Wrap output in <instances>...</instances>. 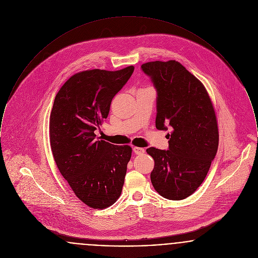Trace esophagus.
<instances>
[{
	"label": "esophagus",
	"instance_id": "obj_1",
	"mask_svg": "<svg viewBox=\"0 0 258 258\" xmlns=\"http://www.w3.org/2000/svg\"><path fill=\"white\" fill-rule=\"evenodd\" d=\"M133 151L135 152V154L137 155H140V154H143V153H145V149H143V148H138V147H135L134 149H133Z\"/></svg>",
	"mask_w": 258,
	"mask_h": 258
}]
</instances>
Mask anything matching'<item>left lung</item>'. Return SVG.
I'll return each mask as SVG.
<instances>
[{
	"mask_svg": "<svg viewBox=\"0 0 258 258\" xmlns=\"http://www.w3.org/2000/svg\"><path fill=\"white\" fill-rule=\"evenodd\" d=\"M142 70L157 91L156 128L173 129L168 150L147 149L154 160L151 183L164 198L182 200L201 185L217 154L215 109L203 83L179 62H148Z\"/></svg>",
	"mask_w": 258,
	"mask_h": 258,
	"instance_id": "8db88e82",
	"label": "left lung"
}]
</instances>
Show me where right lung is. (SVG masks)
I'll return each instance as SVG.
<instances>
[{
  "instance_id": "right-lung-1",
  "label": "right lung",
  "mask_w": 258,
  "mask_h": 258,
  "mask_svg": "<svg viewBox=\"0 0 258 258\" xmlns=\"http://www.w3.org/2000/svg\"><path fill=\"white\" fill-rule=\"evenodd\" d=\"M134 72L88 70L71 77L56 94L49 119L55 163L77 197L93 209H106L122 191L132 149L96 140L111 100Z\"/></svg>"
}]
</instances>
